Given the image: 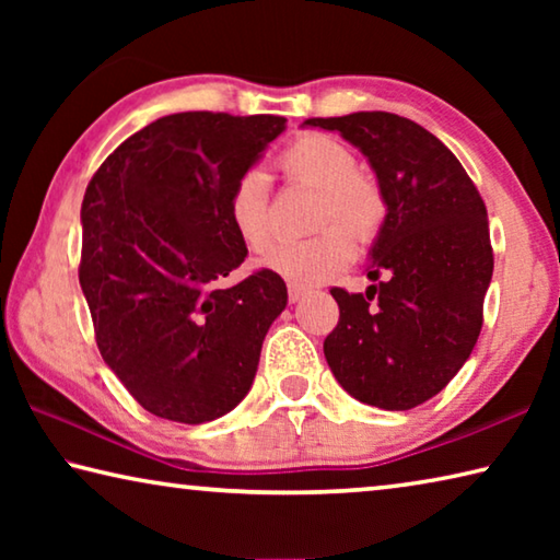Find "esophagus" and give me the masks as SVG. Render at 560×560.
Returning a JSON list of instances; mask_svg holds the SVG:
<instances>
[{"label":"esophagus","instance_id":"1","mask_svg":"<svg viewBox=\"0 0 560 560\" xmlns=\"http://www.w3.org/2000/svg\"><path fill=\"white\" fill-rule=\"evenodd\" d=\"M303 293H306V289L299 287V283H289V301L291 303H296L303 296Z\"/></svg>","mask_w":560,"mask_h":560}]
</instances>
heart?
Segmentation results:
<instances>
[{
    "label": "heart",
    "instance_id": "1",
    "mask_svg": "<svg viewBox=\"0 0 560 560\" xmlns=\"http://www.w3.org/2000/svg\"><path fill=\"white\" fill-rule=\"evenodd\" d=\"M279 170L289 185L316 189L306 240L283 242L269 254V269L291 283L311 287L334 279L371 242L385 222V200L375 179L358 173L355 153L326 132H303L281 150ZM226 220L246 249L264 254L277 240L267 177L244 173L226 195Z\"/></svg>",
    "mask_w": 560,
    "mask_h": 560
}]
</instances>
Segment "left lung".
I'll return each instance as SVG.
<instances>
[{"instance_id":"1","label":"left lung","mask_w":560,"mask_h":560,"mask_svg":"<svg viewBox=\"0 0 560 560\" xmlns=\"http://www.w3.org/2000/svg\"><path fill=\"white\" fill-rule=\"evenodd\" d=\"M363 150L387 205L365 293L330 289L338 326L324 353L343 390L383 410H412L467 363L494 271L487 207L452 150L385 110L308 118Z\"/></svg>"}]
</instances>
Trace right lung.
<instances>
[{
	"label": "right lung",
	"instance_id": "obj_1",
	"mask_svg": "<svg viewBox=\"0 0 560 560\" xmlns=\"http://www.w3.org/2000/svg\"><path fill=\"white\" fill-rule=\"evenodd\" d=\"M287 126L281 116L189 110L113 150L81 205L79 281L103 360L163 420L200 424L244 400L287 283L230 273L246 246L226 195Z\"/></svg>",
	"mask_w": 560,
	"mask_h": 560
}]
</instances>
